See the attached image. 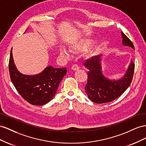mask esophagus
Wrapping results in <instances>:
<instances>
[{"label": "esophagus", "instance_id": "esophagus-1", "mask_svg": "<svg viewBox=\"0 0 146 146\" xmlns=\"http://www.w3.org/2000/svg\"><path fill=\"white\" fill-rule=\"evenodd\" d=\"M79 68H80V67H79V66L76 64H74L72 65V69L74 71H76V70H78Z\"/></svg>", "mask_w": 146, "mask_h": 146}]
</instances>
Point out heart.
Returning <instances> with one entry per match:
<instances>
[{
    "mask_svg": "<svg viewBox=\"0 0 146 146\" xmlns=\"http://www.w3.org/2000/svg\"><path fill=\"white\" fill-rule=\"evenodd\" d=\"M91 45L92 41L90 40H80L71 46L70 49L73 51H84V50L88 49ZM60 54L62 56L64 57H68L70 56L68 51L64 48H61L60 49Z\"/></svg>",
    "mask_w": 146,
    "mask_h": 146,
    "instance_id": "1",
    "label": "heart"
}]
</instances>
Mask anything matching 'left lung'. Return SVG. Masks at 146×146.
I'll return each instance as SVG.
<instances>
[{
	"label": "left lung",
	"mask_w": 146,
	"mask_h": 146,
	"mask_svg": "<svg viewBox=\"0 0 146 146\" xmlns=\"http://www.w3.org/2000/svg\"><path fill=\"white\" fill-rule=\"evenodd\" d=\"M122 36L123 44L135 49L131 41L122 32ZM84 65L89 70L85 90L88 98L96 103L111 102L119 97L130 86L135 71V64L131 61L124 76L114 81L108 80L102 73L100 55L87 59Z\"/></svg>",
	"instance_id": "8db88e82"
}]
</instances>
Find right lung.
<instances>
[{
    "instance_id": "obj_1",
    "label": "right lung",
    "mask_w": 146,
    "mask_h": 146,
    "mask_svg": "<svg viewBox=\"0 0 146 146\" xmlns=\"http://www.w3.org/2000/svg\"><path fill=\"white\" fill-rule=\"evenodd\" d=\"M8 68L11 81L21 96L31 105L38 106L45 105L51 100L66 73V68H54L49 66L36 75L23 74L16 68L12 48Z\"/></svg>"
}]
</instances>
